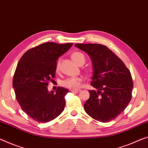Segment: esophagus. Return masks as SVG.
Here are the masks:
<instances>
[{
	"mask_svg": "<svg viewBox=\"0 0 148 148\" xmlns=\"http://www.w3.org/2000/svg\"><path fill=\"white\" fill-rule=\"evenodd\" d=\"M70 91L72 92H79L81 91V90H70Z\"/></svg>",
	"mask_w": 148,
	"mask_h": 148,
	"instance_id": "1",
	"label": "esophagus"
}]
</instances>
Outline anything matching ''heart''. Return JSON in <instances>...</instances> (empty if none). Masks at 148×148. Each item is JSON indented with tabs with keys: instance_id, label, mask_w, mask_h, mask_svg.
<instances>
[{
	"instance_id": "obj_1",
	"label": "heart",
	"mask_w": 148,
	"mask_h": 148,
	"mask_svg": "<svg viewBox=\"0 0 148 148\" xmlns=\"http://www.w3.org/2000/svg\"><path fill=\"white\" fill-rule=\"evenodd\" d=\"M71 58L77 64L79 65L81 63H85V56L83 53L79 51H75L72 54ZM60 61L59 60L58 62L56 63V70L58 71L60 69ZM83 81L81 77H69L65 80H63L61 82V85L63 87H66L67 88L71 90H77L81 87V82Z\"/></svg>"
}]
</instances>
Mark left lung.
I'll use <instances>...</instances> for the list:
<instances>
[{
  "instance_id": "1",
  "label": "left lung",
  "mask_w": 148,
  "mask_h": 148,
  "mask_svg": "<svg viewBox=\"0 0 148 148\" xmlns=\"http://www.w3.org/2000/svg\"><path fill=\"white\" fill-rule=\"evenodd\" d=\"M75 46L86 52L92 62L90 83L97 90H89L90 97L84 108L93 119L110 122L125 110L132 98L133 81L130 70L106 45L77 44Z\"/></svg>"
}]
</instances>
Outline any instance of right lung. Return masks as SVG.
<instances>
[{"mask_svg":"<svg viewBox=\"0 0 148 148\" xmlns=\"http://www.w3.org/2000/svg\"><path fill=\"white\" fill-rule=\"evenodd\" d=\"M73 45L46 42L27 51L18 63L12 86L22 110L33 120L45 123L55 119L65 107L69 90L58 87L47 90L48 82L56 76L58 58Z\"/></svg>","mask_w":148,"mask_h":148,"instance_id":"1","label":"right lung"}]
</instances>
